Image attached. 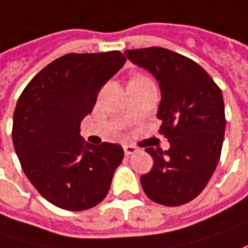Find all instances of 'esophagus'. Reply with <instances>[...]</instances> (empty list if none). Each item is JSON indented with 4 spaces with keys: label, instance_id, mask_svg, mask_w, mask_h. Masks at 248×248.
<instances>
[{
    "label": "esophagus",
    "instance_id": "34e87169",
    "mask_svg": "<svg viewBox=\"0 0 248 248\" xmlns=\"http://www.w3.org/2000/svg\"><path fill=\"white\" fill-rule=\"evenodd\" d=\"M124 155H133V154H136V152H139V148L136 147V145H124Z\"/></svg>",
    "mask_w": 248,
    "mask_h": 248
}]
</instances>
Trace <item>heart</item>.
<instances>
[{"label": "heart", "mask_w": 248, "mask_h": 248, "mask_svg": "<svg viewBox=\"0 0 248 248\" xmlns=\"http://www.w3.org/2000/svg\"><path fill=\"white\" fill-rule=\"evenodd\" d=\"M142 79H148V78L144 77V75H134L132 78V81H142Z\"/></svg>", "instance_id": "heart-1"}]
</instances>
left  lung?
I'll return each instance as SVG.
<instances>
[{"label": "left lung", "instance_id": "obj_1", "mask_svg": "<svg viewBox=\"0 0 248 248\" xmlns=\"http://www.w3.org/2000/svg\"><path fill=\"white\" fill-rule=\"evenodd\" d=\"M124 53L158 79L159 133L170 142L167 151L145 150L154 167L140 177L142 189L159 204H185L206 188L221 156L225 133L222 92L196 62L166 47Z\"/></svg>", "mask_w": 248, "mask_h": 248}]
</instances>
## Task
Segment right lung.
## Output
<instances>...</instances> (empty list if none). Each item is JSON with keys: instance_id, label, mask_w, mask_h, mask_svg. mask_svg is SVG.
I'll return each mask as SVG.
<instances>
[{"instance_id": "1", "label": "right lung", "mask_w": 248, "mask_h": 248, "mask_svg": "<svg viewBox=\"0 0 248 248\" xmlns=\"http://www.w3.org/2000/svg\"><path fill=\"white\" fill-rule=\"evenodd\" d=\"M124 62L119 50L68 53L42 68L19 97L12 126L16 155L34 188L60 209L94 207L122 163L121 145H93L79 132L101 86Z\"/></svg>"}]
</instances>
